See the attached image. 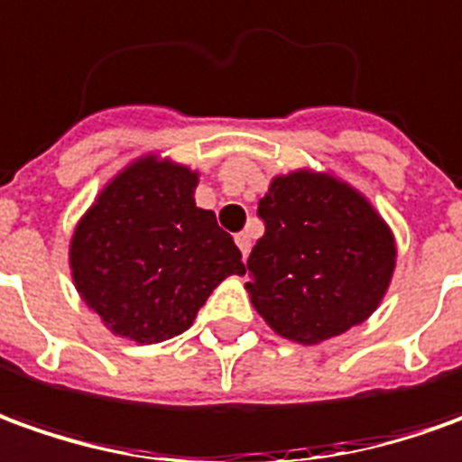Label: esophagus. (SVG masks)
<instances>
[{
    "instance_id": "1",
    "label": "esophagus",
    "mask_w": 462,
    "mask_h": 462,
    "mask_svg": "<svg viewBox=\"0 0 462 462\" xmlns=\"http://www.w3.org/2000/svg\"><path fill=\"white\" fill-rule=\"evenodd\" d=\"M236 246L241 249V254H244V259L249 256L251 251V234L249 231H241V234H236Z\"/></svg>"
}]
</instances>
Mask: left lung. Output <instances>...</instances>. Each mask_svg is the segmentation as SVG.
Wrapping results in <instances>:
<instances>
[{
	"label": "left lung",
	"instance_id": "left-lung-1",
	"mask_svg": "<svg viewBox=\"0 0 462 462\" xmlns=\"http://www.w3.org/2000/svg\"><path fill=\"white\" fill-rule=\"evenodd\" d=\"M259 216L266 231L246 262V291L273 332L319 345L380 307L395 236L359 190L329 173L294 171L273 178Z\"/></svg>",
	"mask_w": 462,
	"mask_h": 462
}]
</instances>
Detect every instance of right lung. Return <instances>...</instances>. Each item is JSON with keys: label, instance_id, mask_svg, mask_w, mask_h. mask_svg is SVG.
<instances>
[{"label": "right lung", "instance_id": "obj_1", "mask_svg": "<svg viewBox=\"0 0 462 462\" xmlns=\"http://www.w3.org/2000/svg\"><path fill=\"white\" fill-rule=\"evenodd\" d=\"M196 171L143 155L79 218L72 282L117 337L155 345L186 332L213 289L244 273L234 238L196 206Z\"/></svg>", "mask_w": 462, "mask_h": 462}]
</instances>
